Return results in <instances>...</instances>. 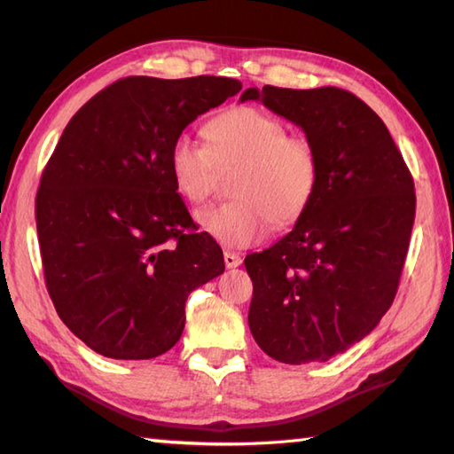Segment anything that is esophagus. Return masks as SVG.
Here are the masks:
<instances>
[{"label":"esophagus","instance_id":"esophagus-1","mask_svg":"<svg viewBox=\"0 0 454 454\" xmlns=\"http://www.w3.org/2000/svg\"><path fill=\"white\" fill-rule=\"evenodd\" d=\"M223 261H225V267H227V269H237L239 264L243 262L241 254L233 253V251H225V253H223Z\"/></svg>","mask_w":454,"mask_h":454}]
</instances>
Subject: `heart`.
Returning <instances> with one entry per match:
<instances>
[{"label":"heart","instance_id":"heart-1","mask_svg":"<svg viewBox=\"0 0 454 454\" xmlns=\"http://www.w3.org/2000/svg\"><path fill=\"white\" fill-rule=\"evenodd\" d=\"M207 146L179 134L168 153L177 193L201 203L215 190L219 169L237 172L233 201L198 213V223L225 247H251L267 239L272 225L290 227L301 219L318 190L320 160L304 134L256 106H233L203 128Z\"/></svg>","mask_w":454,"mask_h":454}]
</instances>
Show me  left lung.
Listing matches in <instances>:
<instances>
[{
	"label": "left lung",
	"instance_id": "left-lung-1",
	"mask_svg": "<svg viewBox=\"0 0 454 454\" xmlns=\"http://www.w3.org/2000/svg\"><path fill=\"white\" fill-rule=\"evenodd\" d=\"M301 126L320 160L310 207L270 249L253 253L249 328L282 364L328 362L364 340L395 298L415 221L413 177L387 126L356 94L247 89Z\"/></svg>",
	"mask_w": 454,
	"mask_h": 454
}]
</instances>
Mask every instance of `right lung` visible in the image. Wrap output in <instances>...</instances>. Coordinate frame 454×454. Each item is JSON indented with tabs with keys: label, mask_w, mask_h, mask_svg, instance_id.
Segmentation results:
<instances>
[{
	"label": "right lung",
	"mask_w": 454,
	"mask_h": 454,
	"mask_svg": "<svg viewBox=\"0 0 454 454\" xmlns=\"http://www.w3.org/2000/svg\"><path fill=\"white\" fill-rule=\"evenodd\" d=\"M241 87L227 76H128L63 130L35 200L41 259L59 318L97 354H166L182 338L187 296L225 270L213 239L185 233L193 221L168 153Z\"/></svg>",
	"instance_id": "1"
}]
</instances>
